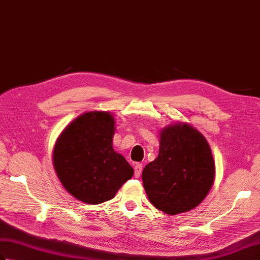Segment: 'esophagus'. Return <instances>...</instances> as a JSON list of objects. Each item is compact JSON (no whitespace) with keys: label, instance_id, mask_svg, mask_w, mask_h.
I'll list each match as a JSON object with an SVG mask.
<instances>
[{"label":"esophagus","instance_id":"1","mask_svg":"<svg viewBox=\"0 0 260 260\" xmlns=\"http://www.w3.org/2000/svg\"><path fill=\"white\" fill-rule=\"evenodd\" d=\"M142 171H143V165L137 163V165L135 166V177L136 178H139L140 175H142Z\"/></svg>","mask_w":260,"mask_h":260}]
</instances>
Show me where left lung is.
<instances>
[{
    "mask_svg": "<svg viewBox=\"0 0 260 260\" xmlns=\"http://www.w3.org/2000/svg\"><path fill=\"white\" fill-rule=\"evenodd\" d=\"M158 137V155L143 170L145 192L153 206L168 215L188 212L206 199L215 181L210 145L186 122L165 126Z\"/></svg>",
    "mask_w": 260,
    "mask_h": 260,
    "instance_id": "1",
    "label": "left lung"
}]
</instances>
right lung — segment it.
<instances>
[{
	"instance_id": "right-lung-1",
	"label": "right lung",
	"mask_w": 260,
	"mask_h": 260,
	"mask_svg": "<svg viewBox=\"0 0 260 260\" xmlns=\"http://www.w3.org/2000/svg\"><path fill=\"white\" fill-rule=\"evenodd\" d=\"M115 118L109 112L81 114L59 135L52 152L57 177L68 193L88 204L113 199L134 169L113 148Z\"/></svg>"
}]
</instances>
